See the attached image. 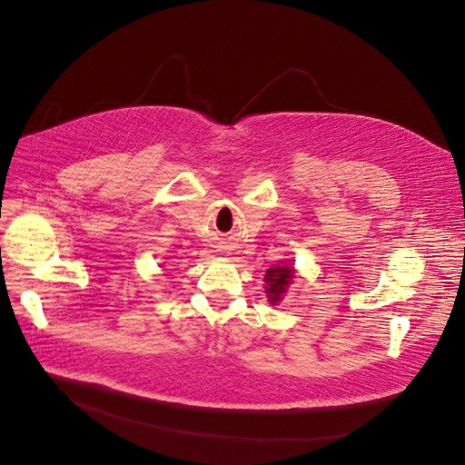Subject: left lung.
<instances>
[{
  "label": "left lung",
  "mask_w": 465,
  "mask_h": 465,
  "mask_svg": "<svg viewBox=\"0 0 465 465\" xmlns=\"http://www.w3.org/2000/svg\"><path fill=\"white\" fill-rule=\"evenodd\" d=\"M297 279V270L291 263H283V265H275L272 270L265 272V294L270 304H279L283 301L285 292L289 291V287L292 285V281Z\"/></svg>",
  "instance_id": "1"
}]
</instances>
